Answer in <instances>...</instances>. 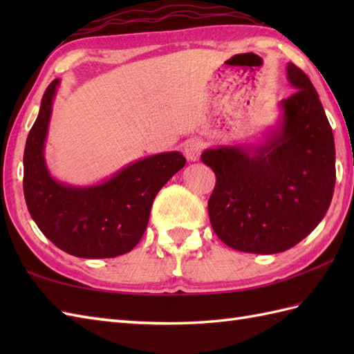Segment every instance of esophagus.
<instances>
[{
	"label": "esophagus",
	"instance_id": "obj_1",
	"mask_svg": "<svg viewBox=\"0 0 354 354\" xmlns=\"http://www.w3.org/2000/svg\"><path fill=\"white\" fill-rule=\"evenodd\" d=\"M202 149H204V145H202V141H199L198 138H190L184 142L183 146V152L185 155L187 160L190 162H194L199 160V155L202 152Z\"/></svg>",
	"mask_w": 354,
	"mask_h": 354
}]
</instances>
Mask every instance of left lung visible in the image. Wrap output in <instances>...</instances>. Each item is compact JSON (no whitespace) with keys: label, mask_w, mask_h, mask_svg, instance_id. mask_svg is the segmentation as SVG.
<instances>
[{"label":"left lung","mask_w":354,"mask_h":354,"mask_svg":"<svg viewBox=\"0 0 354 354\" xmlns=\"http://www.w3.org/2000/svg\"><path fill=\"white\" fill-rule=\"evenodd\" d=\"M286 73L297 91L278 103L277 123L260 141L201 155L216 175L209 222L232 250H289L318 227L333 198V131L310 79L290 62Z\"/></svg>","instance_id":"left-lung-1"}]
</instances>
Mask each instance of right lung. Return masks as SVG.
Wrapping results in <instances>:
<instances>
[{
  "instance_id": "1",
  "label": "right lung",
  "mask_w": 354,
  "mask_h": 354,
  "mask_svg": "<svg viewBox=\"0 0 354 354\" xmlns=\"http://www.w3.org/2000/svg\"><path fill=\"white\" fill-rule=\"evenodd\" d=\"M61 85L45 89L24 150V196L42 234L80 259H112L132 251L145 234L153 199L185 165L181 152H162L129 162L89 185L57 181L45 161L53 102Z\"/></svg>"
}]
</instances>
